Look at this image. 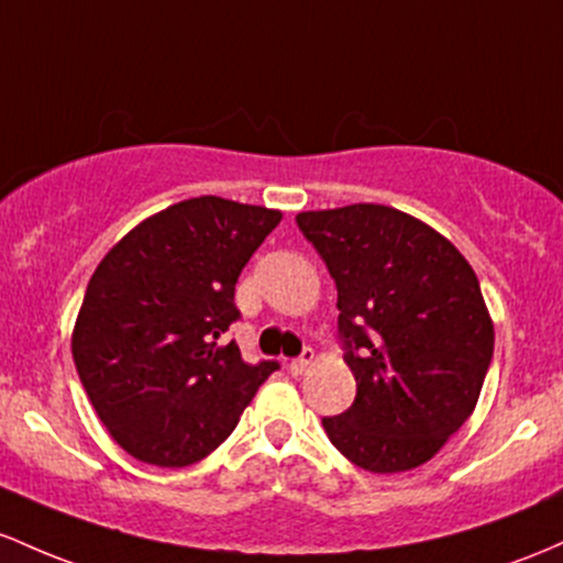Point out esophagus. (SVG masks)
I'll list each match as a JSON object with an SVG mask.
<instances>
[{
	"mask_svg": "<svg viewBox=\"0 0 563 563\" xmlns=\"http://www.w3.org/2000/svg\"><path fill=\"white\" fill-rule=\"evenodd\" d=\"M311 364H313V349H302L300 356L289 362V372H292V375H302Z\"/></svg>",
	"mask_w": 563,
	"mask_h": 563,
	"instance_id": "obj_1",
	"label": "esophagus"
}]
</instances>
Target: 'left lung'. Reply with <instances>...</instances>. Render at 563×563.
I'll return each mask as SVG.
<instances>
[{
    "instance_id": "8db88e82",
    "label": "left lung",
    "mask_w": 563,
    "mask_h": 563,
    "mask_svg": "<svg viewBox=\"0 0 563 563\" xmlns=\"http://www.w3.org/2000/svg\"><path fill=\"white\" fill-rule=\"evenodd\" d=\"M338 287V334L356 377L345 412L321 418L372 473L428 463L471 418L495 351L476 274L431 225L394 207L300 212Z\"/></svg>"
}]
</instances>
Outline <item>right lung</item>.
<instances>
[{"label":"right lung","instance_id":"1","mask_svg":"<svg viewBox=\"0 0 563 563\" xmlns=\"http://www.w3.org/2000/svg\"><path fill=\"white\" fill-rule=\"evenodd\" d=\"M282 212L220 197L143 220L95 268L74 327V364L113 441L141 463L183 468L218 450L279 362H244L242 268Z\"/></svg>","mask_w":563,"mask_h":563}]
</instances>
